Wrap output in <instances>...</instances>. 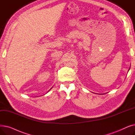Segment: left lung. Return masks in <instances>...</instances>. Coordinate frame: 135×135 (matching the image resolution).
<instances>
[{
    "label": "left lung",
    "mask_w": 135,
    "mask_h": 135,
    "mask_svg": "<svg viewBox=\"0 0 135 135\" xmlns=\"http://www.w3.org/2000/svg\"><path fill=\"white\" fill-rule=\"evenodd\" d=\"M130 68H129V70H130ZM129 70H128V72H129Z\"/></svg>",
    "instance_id": "1"
}]
</instances>
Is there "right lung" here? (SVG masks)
I'll return each instance as SVG.
<instances>
[{
  "instance_id": "obj_1",
  "label": "right lung",
  "mask_w": 135,
  "mask_h": 135,
  "mask_svg": "<svg viewBox=\"0 0 135 135\" xmlns=\"http://www.w3.org/2000/svg\"><path fill=\"white\" fill-rule=\"evenodd\" d=\"M52 88H51V89H50V90H49V91H47V93H48V92H49V91H50V90H51V89H52Z\"/></svg>"
}]
</instances>
